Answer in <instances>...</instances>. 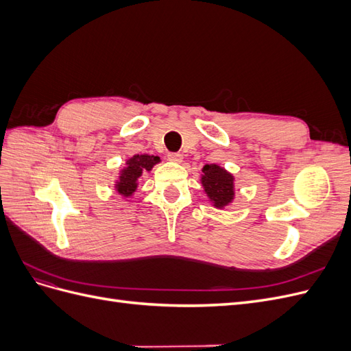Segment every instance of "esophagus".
Listing matches in <instances>:
<instances>
[{
	"instance_id": "1",
	"label": "esophagus",
	"mask_w": 351,
	"mask_h": 351,
	"mask_svg": "<svg viewBox=\"0 0 351 351\" xmlns=\"http://www.w3.org/2000/svg\"><path fill=\"white\" fill-rule=\"evenodd\" d=\"M168 161H171V162H176V164H180V162H183V155L182 154H176V152H173V154H168Z\"/></svg>"
}]
</instances>
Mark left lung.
Returning <instances> with one entry per match:
<instances>
[{"label": "left lung", "instance_id": "left-lung-1", "mask_svg": "<svg viewBox=\"0 0 351 351\" xmlns=\"http://www.w3.org/2000/svg\"><path fill=\"white\" fill-rule=\"evenodd\" d=\"M202 186L215 208H226L234 199V177L217 164L202 168Z\"/></svg>", "mask_w": 351, "mask_h": 351}]
</instances>
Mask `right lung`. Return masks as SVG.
Here are the masks:
<instances>
[{
  "label": "right lung",
  "mask_w": 351,
  "mask_h": 351,
  "mask_svg": "<svg viewBox=\"0 0 351 351\" xmlns=\"http://www.w3.org/2000/svg\"><path fill=\"white\" fill-rule=\"evenodd\" d=\"M158 162H161L159 156L147 154H137L127 159L125 167L121 169L119 180L115 182V192L124 197H130L137 190V183H139L142 174L151 171Z\"/></svg>",
  "instance_id": "right-lung-1"
}]
</instances>
